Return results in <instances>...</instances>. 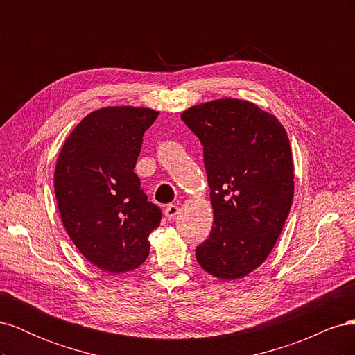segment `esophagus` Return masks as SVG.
I'll list each match as a JSON object with an SVG mask.
<instances>
[{"instance_id": "obj_1", "label": "esophagus", "mask_w": 355, "mask_h": 355, "mask_svg": "<svg viewBox=\"0 0 355 355\" xmlns=\"http://www.w3.org/2000/svg\"><path fill=\"white\" fill-rule=\"evenodd\" d=\"M180 210H179V207L176 206V204H168V206L166 207V210H164V214H166V218L167 219H175L176 218V214L179 213Z\"/></svg>"}]
</instances>
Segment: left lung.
<instances>
[{
  "mask_svg": "<svg viewBox=\"0 0 355 355\" xmlns=\"http://www.w3.org/2000/svg\"><path fill=\"white\" fill-rule=\"evenodd\" d=\"M204 151L213 228L196 249L204 271L243 278L271 253L293 201V161L282 123L240 99L196 105L180 115Z\"/></svg>",
  "mask_w": 355,
  "mask_h": 355,
  "instance_id": "8db88e82",
  "label": "left lung"
}]
</instances>
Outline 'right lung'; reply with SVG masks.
Masks as SVG:
<instances>
[{
    "label": "right lung",
    "instance_id": "add662e5",
    "mask_svg": "<svg viewBox=\"0 0 355 355\" xmlns=\"http://www.w3.org/2000/svg\"><path fill=\"white\" fill-rule=\"evenodd\" d=\"M157 116L135 106L98 110L83 118L60 149L55 192L62 223L85 259L106 272L142 265L149 234L161 220L133 171Z\"/></svg>",
    "mask_w": 355,
    "mask_h": 355
}]
</instances>
